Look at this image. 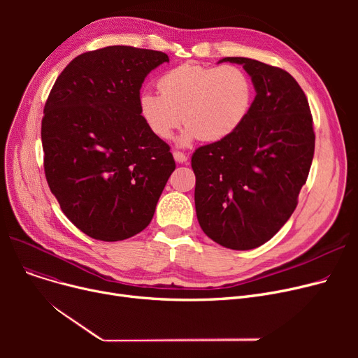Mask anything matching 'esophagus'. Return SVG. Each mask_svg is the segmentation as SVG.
Wrapping results in <instances>:
<instances>
[{"label": "esophagus", "mask_w": 358, "mask_h": 358, "mask_svg": "<svg viewBox=\"0 0 358 358\" xmlns=\"http://www.w3.org/2000/svg\"><path fill=\"white\" fill-rule=\"evenodd\" d=\"M173 155H174V159H176L178 164H184L187 159H189V157H187L184 152H180V150H174Z\"/></svg>", "instance_id": "1"}]
</instances>
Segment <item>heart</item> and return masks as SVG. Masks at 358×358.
<instances>
[{
    "mask_svg": "<svg viewBox=\"0 0 358 358\" xmlns=\"http://www.w3.org/2000/svg\"><path fill=\"white\" fill-rule=\"evenodd\" d=\"M159 90H143L139 111L148 127L166 139L182 122L178 143L194 139L208 142L231 136L245 122L254 100V87L247 72L235 65L208 66L182 64L165 72Z\"/></svg>",
    "mask_w": 358,
    "mask_h": 358,
    "instance_id": "obj_1",
    "label": "heart"
}]
</instances>
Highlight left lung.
I'll return each instance as SVG.
<instances>
[{
  "label": "left lung",
  "instance_id": "obj_1",
  "mask_svg": "<svg viewBox=\"0 0 358 358\" xmlns=\"http://www.w3.org/2000/svg\"><path fill=\"white\" fill-rule=\"evenodd\" d=\"M220 62L242 65L255 99L231 136L196 149L194 203L206 235L245 251L270 241L294 212L315 134L308 99L289 72L238 56Z\"/></svg>",
  "mask_w": 358,
  "mask_h": 358
}]
</instances>
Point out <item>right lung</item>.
<instances>
[{"mask_svg":"<svg viewBox=\"0 0 358 358\" xmlns=\"http://www.w3.org/2000/svg\"><path fill=\"white\" fill-rule=\"evenodd\" d=\"M168 55L131 46L83 53L45 104V174L65 216L106 242L142 232L176 169L169 146L139 111L146 75Z\"/></svg>","mask_w":358,"mask_h":358,"instance_id":"1","label":"right lung"}]
</instances>
